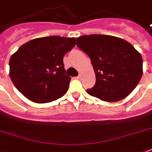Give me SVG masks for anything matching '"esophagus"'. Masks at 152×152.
Here are the masks:
<instances>
[{
	"mask_svg": "<svg viewBox=\"0 0 152 152\" xmlns=\"http://www.w3.org/2000/svg\"><path fill=\"white\" fill-rule=\"evenodd\" d=\"M77 79H79V80H81V79L83 78V75H78V76H77Z\"/></svg>",
	"mask_w": 152,
	"mask_h": 152,
	"instance_id": "34e87169",
	"label": "esophagus"
}]
</instances>
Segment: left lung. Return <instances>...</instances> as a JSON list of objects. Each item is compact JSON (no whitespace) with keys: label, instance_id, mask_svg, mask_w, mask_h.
Listing matches in <instances>:
<instances>
[{"label":"left lung","instance_id":"left-lung-1","mask_svg":"<svg viewBox=\"0 0 152 152\" xmlns=\"http://www.w3.org/2000/svg\"><path fill=\"white\" fill-rule=\"evenodd\" d=\"M77 45L90 57L96 74L87 93L103 101L116 102L134 89L142 75V58L132 44L107 35H83Z\"/></svg>","mask_w":152,"mask_h":152}]
</instances>
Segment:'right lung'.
<instances>
[{"label":"right lung","mask_w":152,"mask_h":152,"mask_svg":"<svg viewBox=\"0 0 152 152\" xmlns=\"http://www.w3.org/2000/svg\"><path fill=\"white\" fill-rule=\"evenodd\" d=\"M76 44L75 38L48 36L22 45L10 60V76L15 87L31 101L44 104L68 91L63 57Z\"/></svg>","instance_id":"add662e5"}]
</instances>
